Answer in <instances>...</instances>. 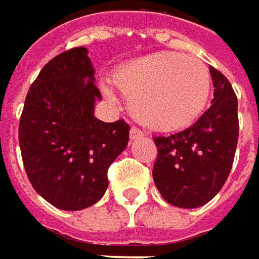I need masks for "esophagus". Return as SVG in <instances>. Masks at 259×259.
Returning a JSON list of instances; mask_svg holds the SVG:
<instances>
[{
  "label": "esophagus",
  "mask_w": 259,
  "mask_h": 259,
  "mask_svg": "<svg viewBox=\"0 0 259 259\" xmlns=\"http://www.w3.org/2000/svg\"><path fill=\"white\" fill-rule=\"evenodd\" d=\"M142 136H145V132L141 129H138V127H132L130 129V139L132 141H135V139H138V138H142Z\"/></svg>",
  "instance_id": "1"
}]
</instances>
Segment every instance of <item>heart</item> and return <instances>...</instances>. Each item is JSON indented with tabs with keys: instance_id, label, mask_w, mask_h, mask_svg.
<instances>
[{
	"instance_id": "heart-1",
	"label": "heart",
	"mask_w": 259,
	"mask_h": 259,
	"mask_svg": "<svg viewBox=\"0 0 259 259\" xmlns=\"http://www.w3.org/2000/svg\"><path fill=\"white\" fill-rule=\"evenodd\" d=\"M143 126L172 132L194 123L207 104V66L190 55L162 51L120 65L111 78Z\"/></svg>"
}]
</instances>
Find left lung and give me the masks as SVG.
I'll list each match as a JSON object with an SVG mask.
<instances>
[{
  "mask_svg": "<svg viewBox=\"0 0 259 259\" xmlns=\"http://www.w3.org/2000/svg\"><path fill=\"white\" fill-rule=\"evenodd\" d=\"M214 98L207 111L188 129L156 136L153 181L161 196L177 207L208 203L226 183L239 136L238 98L231 82L210 66Z\"/></svg>",
  "mask_w": 259,
  "mask_h": 259,
  "instance_id": "left-lung-1",
  "label": "left lung"
}]
</instances>
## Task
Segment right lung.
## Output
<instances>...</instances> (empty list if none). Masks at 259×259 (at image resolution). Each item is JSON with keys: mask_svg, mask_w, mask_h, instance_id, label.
I'll use <instances>...</instances> for the list:
<instances>
[{"mask_svg": "<svg viewBox=\"0 0 259 259\" xmlns=\"http://www.w3.org/2000/svg\"><path fill=\"white\" fill-rule=\"evenodd\" d=\"M100 98L82 46L51 59L28 88L18 124L21 158L33 188L55 207L97 203L108 187V166L127 146L130 126L123 118L94 117Z\"/></svg>", "mask_w": 259, "mask_h": 259, "instance_id": "obj_1", "label": "right lung"}]
</instances>
